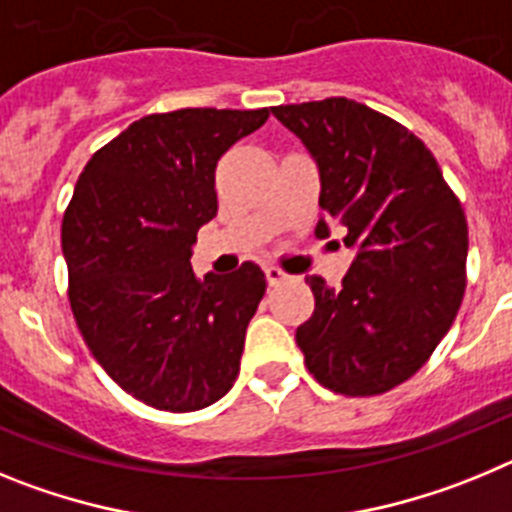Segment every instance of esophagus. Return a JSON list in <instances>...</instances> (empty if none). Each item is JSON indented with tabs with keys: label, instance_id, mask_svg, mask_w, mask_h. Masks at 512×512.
<instances>
[{
	"label": "esophagus",
	"instance_id": "34e87169",
	"mask_svg": "<svg viewBox=\"0 0 512 512\" xmlns=\"http://www.w3.org/2000/svg\"><path fill=\"white\" fill-rule=\"evenodd\" d=\"M264 274H266V284H269V287H277V284H282L284 279H287V274H284L282 269H277V266H266Z\"/></svg>",
	"mask_w": 512,
	"mask_h": 512
}]
</instances>
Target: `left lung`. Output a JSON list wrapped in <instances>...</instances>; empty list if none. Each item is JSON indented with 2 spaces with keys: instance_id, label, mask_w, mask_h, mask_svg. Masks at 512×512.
<instances>
[{
  "instance_id": "1",
  "label": "left lung",
  "mask_w": 512,
  "mask_h": 512,
  "mask_svg": "<svg viewBox=\"0 0 512 512\" xmlns=\"http://www.w3.org/2000/svg\"><path fill=\"white\" fill-rule=\"evenodd\" d=\"M274 117L320 169V220L356 246L341 287L307 277L315 310L297 328L323 387L372 397L408 382L454 325L467 289V215L418 135L346 97L279 104Z\"/></svg>"
}]
</instances>
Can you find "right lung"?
<instances>
[{
	"label": "right lung",
	"mask_w": 512,
	"mask_h": 512,
	"mask_svg": "<svg viewBox=\"0 0 512 512\" xmlns=\"http://www.w3.org/2000/svg\"><path fill=\"white\" fill-rule=\"evenodd\" d=\"M261 110L153 112L99 148L63 212L69 302L94 359L135 400L189 413L233 387L266 292L246 261L205 282L189 259L217 215L215 166Z\"/></svg>",
	"instance_id": "obj_1"
}]
</instances>
